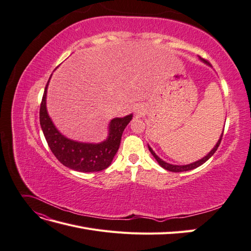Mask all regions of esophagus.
<instances>
[{
    "label": "esophagus",
    "instance_id": "esophagus-1",
    "mask_svg": "<svg viewBox=\"0 0 251 251\" xmlns=\"http://www.w3.org/2000/svg\"><path fill=\"white\" fill-rule=\"evenodd\" d=\"M138 113H139V111H138Z\"/></svg>",
    "mask_w": 251,
    "mask_h": 251
}]
</instances>
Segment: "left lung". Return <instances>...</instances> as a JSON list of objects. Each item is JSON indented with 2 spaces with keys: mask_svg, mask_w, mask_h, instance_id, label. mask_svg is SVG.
<instances>
[{
  "mask_svg": "<svg viewBox=\"0 0 251 251\" xmlns=\"http://www.w3.org/2000/svg\"><path fill=\"white\" fill-rule=\"evenodd\" d=\"M200 58L203 60V62H205L206 64H209L206 59H204V58H202L201 56H200ZM223 133H224V130H223ZM223 133H222V135H221V137H220V139H219V141L217 142V144H216V147L212 149L211 151H210V153L207 155V156H205L204 158H202L201 160H199V161H196V162H194V163H191V164H187V165H173V164H170V163H166V162H164L163 160H161L160 158H159L155 153H154V151L151 150L150 147H149V150H150V151L151 153V155L154 156V158L156 159L157 160V162L160 164L163 169H165V170H168V171H170V172H174V173H179V172H186V171H191V170H194V169H196V168H198V166H200V165H202L204 162H206L208 159L214 155L215 153H216V151L218 150V148H219V146H220V143H221V140H222V137H223Z\"/></svg>",
  "mask_w": 251,
  "mask_h": 251,
  "instance_id": "obj_1",
  "label": "left lung"
}]
</instances>
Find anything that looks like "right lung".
I'll return each instance as SVG.
<instances>
[{
	"label": "right lung",
	"mask_w": 251,
	"mask_h": 251,
	"mask_svg": "<svg viewBox=\"0 0 251 251\" xmlns=\"http://www.w3.org/2000/svg\"><path fill=\"white\" fill-rule=\"evenodd\" d=\"M50 79V78H49ZM49 80L42 98L40 108V124L45 138L57 160L71 170L91 173L109 168L120 146L121 136L132 115L115 118L110 124L109 138L98 144L81 143L68 139L53 126L46 110V92Z\"/></svg>",
	"instance_id": "1"
}]
</instances>
